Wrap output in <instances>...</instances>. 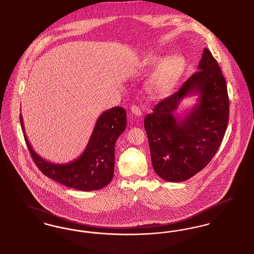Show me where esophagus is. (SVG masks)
I'll return each mask as SVG.
<instances>
[{
  "instance_id": "esophagus-1",
  "label": "esophagus",
  "mask_w": 254,
  "mask_h": 254,
  "mask_svg": "<svg viewBox=\"0 0 254 254\" xmlns=\"http://www.w3.org/2000/svg\"><path fill=\"white\" fill-rule=\"evenodd\" d=\"M131 112H132V114L134 115L135 117H140V116H142V113H141L140 109L137 107V106H132V108H131Z\"/></svg>"
}]
</instances>
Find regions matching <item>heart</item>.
<instances>
[{
  "instance_id": "1",
  "label": "heart",
  "mask_w": 254,
  "mask_h": 254,
  "mask_svg": "<svg viewBox=\"0 0 254 254\" xmlns=\"http://www.w3.org/2000/svg\"><path fill=\"white\" fill-rule=\"evenodd\" d=\"M160 60L161 56L159 55H147L140 61L139 67L148 70L157 66ZM160 64L146 83L148 94L157 98L165 97L173 91L185 71L186 59L182 55L174 54L163 59Z\"/></svg>"
}]
</instances>
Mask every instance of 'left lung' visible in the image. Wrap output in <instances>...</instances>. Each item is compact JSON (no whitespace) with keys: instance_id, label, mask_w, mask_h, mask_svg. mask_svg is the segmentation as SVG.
Here are the masks:
<instances>
[{"instance_id":"left-lung-1","label":"left lung","mask_w":254,"mask_h":254,"mask_svg":"<svg viewBox=\"0 0 254 254\" xmlns=\"http://www.w3.org/2000/svg\"><path fill=\"white\" fill-rule=\"evenodd\" d=\"M198 68L144 120L153 168L167 182H184L202 170L218 151L227 130V83L206 48ZM192 95H198L197 103L184 117L178 116L175 111L182 99Z\"/></svg>"}]
</instances>
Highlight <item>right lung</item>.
Here are the masks:
<instances>
[{
  "instance_id": "1",
  "label": "right lung",
  "mask_w": 254,
  "mask_h": 254,
  "mask_svg": "<svg viewBox=\"0 0 254 254\" xmlns=\"http://www.w3.org/2000/svg\"><path fill=\"white\" fill-rule=\"evenodd\" d=\"M126 118L125 110L119 106L104 111L96 121L84 152L67 163H54L39 156L28 141L22 115L20 121L32 160L44 175L63 186L93 191L106 187L113 179L115 146L118 137L126 128Z\"/></svg>"
}]
</instances>
